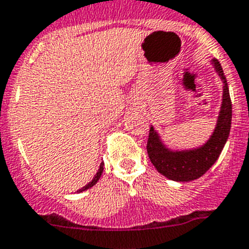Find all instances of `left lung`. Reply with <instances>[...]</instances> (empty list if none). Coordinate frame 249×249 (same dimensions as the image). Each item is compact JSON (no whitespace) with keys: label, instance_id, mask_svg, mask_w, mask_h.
Segmentation results:
<instances>
[{"label":"left lung","instance_id":"obj_1","mask_svg":"<svg viewBox=\"0 0 249 249\" xmlns=\"http://www.w3.org/2000/svg\"><path fill=\"white\" fill-rule=\"evenodd\" d=\"M212 66L223 82V95L216 124L205 143L185 149L171 148L164 143L153 125L150 126L147 144L150 162L160 175L172 181L190 182L201 177L216 162L229 137L231 125V101L227 78L218 60L213 59Z\"/></svg>","mask_w":249,"mask_h":249}]
</instances>
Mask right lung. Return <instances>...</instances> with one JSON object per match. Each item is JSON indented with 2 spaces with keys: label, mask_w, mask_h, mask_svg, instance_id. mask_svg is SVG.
<instances>
[{
  "label": "right lung",
  "mask_w": 249,
  "mask_h": 249,
  "mask_svg": "<svg viewBox=\"0 0 249 249\" xmlns=\"http://www.w3.org/2000/svg\"><path fill=\"white\" fill-rule=\"evenodd\" d=\"M102 172H104V162H101V164H100L99 171H97V172H96V175H95V177H93V178H92V181H91V182L87 183V185H86V186H83L82 189H79L78 191H77V192L86 191V190L91 189V187H92V186H95L96 183H97V181H99V179H100V177H101Z\"/></svg>",
  "instance_id": "add662e5"
}]
</instances>
